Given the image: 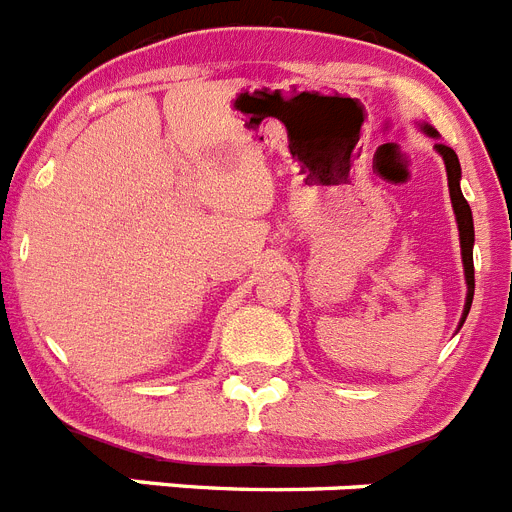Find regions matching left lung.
<instances>
[{"instance_id":"1","label":"left lung","mask_w":512,"mask_h":512,"mask_svg":"<svg viewBox=\"0 0 512 512\" xmlns=\"http://www.w3.org/2000/svg\"><path fill=\"white\" fill-rule=\"evenodd\" d=\"M423 130L428 135L436 138V130L431 125H423ZM436 151L441 153L443 164H446V174H449V192H451V205H454L456 225H459V241H461V261H464V277H467V305H464V315H461V325L467 320L469 307H472L474 300V259H472V248H474V223H472V210H469V202L464 200L461 194V166L459 156L454 153V148L443 146V143H436Z\"/></svg>"}]
</instances>
